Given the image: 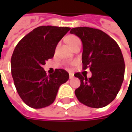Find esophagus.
Segmentation results:
<instances>
[{
  "instance_id": "1",
  "label": "esophagus",
  "mask_w": 132,
  "mask_h": 132,
  "mask_svg": "<svg viewBox=\"0 0 132 132\" xmlns=\"http://www.w3.org/2000/svg\"><path fill=\"white\" fill-rule=\"evenodd\" d=\"M74 77V75L73 73H69V78H70V79H72V78H73Z\"/></svg>"
}]
</instances>
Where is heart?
<instances>
[{
  "label": "heart",
  "instance_id": "obj_1",
  "mask_svg": "<svg viewBox=\"0 0 132 132\" xmlns=\"http://www.w3.org/2000/svg\"><path fill=\"white\" fill-rule=\"evenodd\" d=\"M80 39L79 38L76 37V36H74V35H72V36H70L69 38H68V43L70 45V46H72L73 44L79 42Z\"/></svg>",
  "mask_w": 132,
  "mask_h": 132
}]
</instances>
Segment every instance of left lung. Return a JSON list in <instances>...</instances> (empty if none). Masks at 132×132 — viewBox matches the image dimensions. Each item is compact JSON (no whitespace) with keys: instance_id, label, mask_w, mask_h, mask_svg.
<instances>
[{"instance_id":"left-lung-1","label":"left lung","mask_w":132,"mask_h":132,"mask_svg":"<svg viewBox=\"0 0 132 132\" xmlns=\"http://www.w3.org/2000/svg\"><path fill=\"white\" fill-rule=\"evenodd\" d=\"M70 33L83 43V69L88 67L91 78L80 73L75 77L80 86L75 90L79 102L90 108L105 107L116 97L124 80L125 64L118 44L102 30L87 27L72 28Z\"/></svg>"}]
</instances>
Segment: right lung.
<instances>
[{
    "label": "right lung",
    "mask_w": 132,
    "mask_h": 132,
    "mask_svg": "<svg viewBox=\"0 0 132 132\" xmlns=\"http://www.w3.org/2000/svg\"><path fill=\"white\" fill-rule=\"evenodd\" d=\"M70 27L40 26L28 33L17 44L11 57V73L20 97L29 107L39 109L55 100L68 72L56 69L46 75L42 66L54 56L59 42Z\"/></svg>",
    "instance_id": "1"
}]
</instances>
